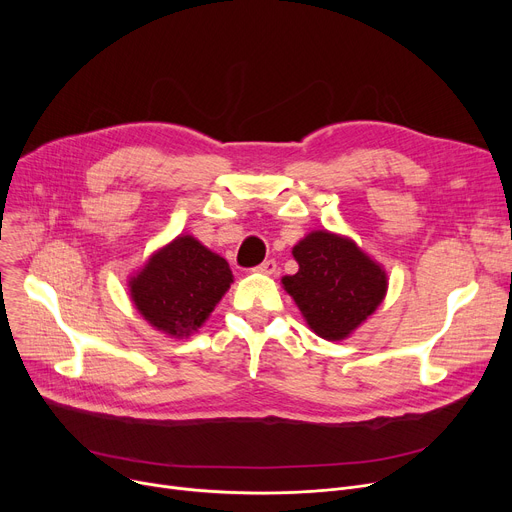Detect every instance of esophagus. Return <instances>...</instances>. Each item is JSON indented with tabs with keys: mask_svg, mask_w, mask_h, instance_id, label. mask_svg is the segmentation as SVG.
<instances>
[{
	"mask_svg": "<svg viewBox=\"0 0 512 512\" xmlns=\"http://www.w3.org/2000/svg\"><path fill=\"white\" fill-rule=\"evenodd\" d=\"M276 261L274 259H265L263 263H259L257 267H255V272L257 274H265V276H272V274H276Z\"/></svg>",
	"mask_w": 512,
	"mask_h": 512,
	"instance_id": "1",
	"label": "esophagus"
}]
</instances>
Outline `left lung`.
Masks as SVG:
<instances>
[{
    "label": "left lung",
    "mask_w": 512,
    "mask_h": 512,
    "mask_svg": "<svg viewBox=\"0 0 512 512\" xmlns=\"http://www.w3.org/2000/svg\"><path fill=\"white\" fill-rule=\"evenodd\" d=\"M292 255L299 272L284 276L282 284L319 338L344 340L386 297L382 265L351 238L315 230L294 245Z\"/></svg>",
    "instance_id": "left-lung-1"
}]
</instances>
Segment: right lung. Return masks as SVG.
Here are the masks:
<instances>
[{
    "label": "right lung",
    "mask_w": 512,
    "mask_h": 512,
    "mask_svg": "<svg viewBox=\"0 0 512 512\" xmlns=\"http://www.w3.org/2000/svg\"><path fill=\"white\" fill-rule=\"evenodd\" d=\"M234 282L224 257L188 234L149 257L128 282L130 299L149 324L168 336H191Z\"/></svg>",
    "instance_id": "obj_1"
}]
</instances>
